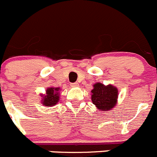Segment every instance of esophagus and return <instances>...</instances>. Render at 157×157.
I'll list each match as a JSON object with an SVG mask.
<instances>
[{
    "mask_svg": "<svg viewBox=\"0 0 157 157\" xmlns=\"http://www.w3.org/2000/svg\"><path fill=\"white\" fill-rule=\"evenodd\" d=\"M71 87H78V82L71 83Z\"/></svg>",
    "mask_w": 157,
    "mask_h": 157,
    "instance_id": "esophagus-1",
    "label": "esophagus"
}]
</instances>
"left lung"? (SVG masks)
I'll use <instances>...</instances> for the list:
<instances>
[{
	"instance_id": "8db88e82",
	"label": "left lung",
	"mask_w": 157,
	"mask_h": 157,
	"mask_svg": "<svg viewBox=\"0 0 157 157\" xmlns=\"http://www.w3.org/2000/svg\"><path fill=\"white\" fill-rule=\"evenodd\" d=\"M93 86L91 100L97 109L102 112L114 109L117 104L118 89L112 84L105 86L101 82L95 83Z\"/></svg>"
}]
</instances>
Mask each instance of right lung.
I'll list each match as a JSON object with an SVG mask.
<instances>
[{
	"mask_svg": "<svg viewBox=\"0 0 157 157\" xmlns=\"http://www.w3.org/2000/svg\"><path fill=\"white\" fill-rule=\"evenodd\" d=\"M59 87H48L45 90V94H40L41 103L45 107H52L56 105L59 101Z\"/></svg>",
	"mask_w": 157,
	"mask_h": 157,
	"instance_id": "add662e5",
	"label": "right lung"
}]
</instances>
